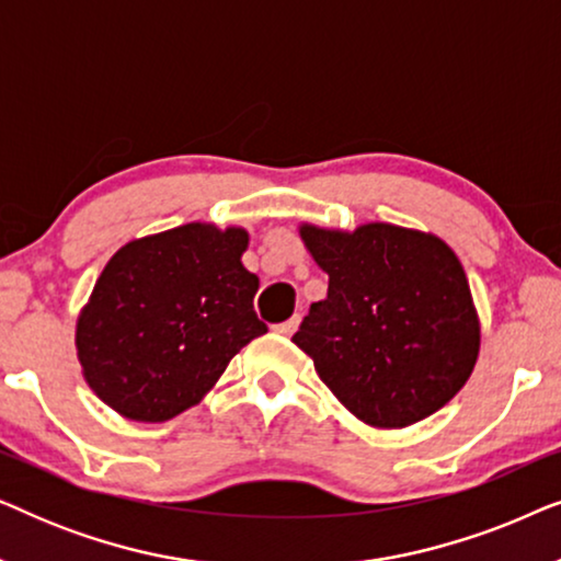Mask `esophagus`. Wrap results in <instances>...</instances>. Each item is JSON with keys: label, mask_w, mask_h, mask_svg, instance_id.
Here are the masks:
<instances>
[{"label": "esophagus", "mask_w": 561, "mask_h": 561, "mask_svg": "<svg viewBox=\"0 0 561 561\" xmlns=\"http://www.w3.org/2000/svg\"><path fill=\"white\" fill-rule=\"evenodd\" d=\"M298 324H301V317H298V313H294V317L286 319V321H280V324H275L273 329L278 334H283V336H290L298 329Z\"/></svg>", "instance_id": "1"}]
</instances>
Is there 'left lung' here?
<instances>
[{
  "mask_svg": "<svg viewBox=\"0 0 561 561\" xmlns=\"http://www.w3.org/2000/svg\"><path fill=\"white\" fill-rule=\"evenodd\" d=\"M329 275L294 342L324 386L359 421L416 424L447 405L470 378L480 324L467 275L439 237L396 225L355 232L301 227Z\"/></svg>",
  "mask_w": 561,
  "mask_h": 561,
  "instance_id": "8db88e82",
  "label": "left lung"
}]
</instances>
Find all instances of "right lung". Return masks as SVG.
<instances>
[{
	"label": "right lung",
	"mask_w": 561,
	"mask_h": 561,
	"mask_svg": "<svg viewBox=\"0 0 561 561\" xmlns=\"http://www.w3.org/2000/svg\"><path fill=\"white\" fill-rule=\"evenodd\" d=\"M244 248V229L183 225L106 263L76 324L83 378L106 405L148 424L179 416L267 332Z\"/></svg>",
	"instance_id": "obj_1"
}]
</instances>
